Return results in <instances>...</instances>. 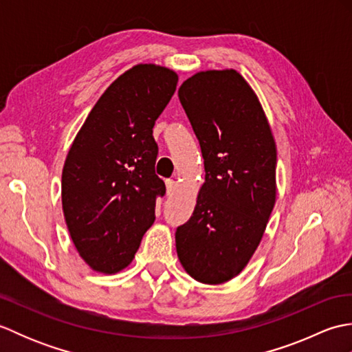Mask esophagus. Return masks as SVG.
Here are the masks:
<instances>
[{"mask_svg":"<svg viewBox=\"0 0 352 352\" xmlns=\"http://www.w3.org/2000/svg\"><path fill=\"white\" fill-rule=\"evenodd\" d=\"M174 192H175V182L166 180V193L170 197V195H174Z\"/></svg>","mask_w":352,"mask_h":352,"instance_id":"34e87169","label":"esophagus"}]
</instances>
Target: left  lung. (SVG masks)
I'll return each mask as SVG.
<instances>
[{"instance_id":"1","label":"left lung","mask_w":352,"mask_h":352,"mask_svg":"<svg viewBox=\"0 0 352 352\" xmlns=\"http://www.w3.org/2000/svg\"><path fill=\"white\" fill-rule=\"evenodd\" d=\"M178 98L199 142L206 183L190 219L175 231L177 254L204 284L248 263L275 204L276 149L256 94L234 69L198 72Z\"/></svg>"}]
</instances>
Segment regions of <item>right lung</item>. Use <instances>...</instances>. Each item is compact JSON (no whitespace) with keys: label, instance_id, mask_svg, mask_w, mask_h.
Returning <instances> with one entry per match:
<instances>
[{"label":"right lung","instance_id":"add662e5","mask_svg":"<svg viewBox=\"0 0 352 352\" xmlns=\"http://www.w3.org/2000/svg\"><path fill=\"white\" fill-rule=\"evenodd\" d=\"M174 71L138 65L95 104L66 157L62 174L65 221L80 256L95 271L130 265L153 226L166 188L155 175V119L175 92Z\"/></svg>","mask_w":352,"mask_h":352}]
</instances>
